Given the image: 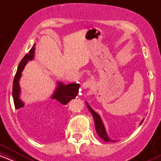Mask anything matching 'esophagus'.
Here are the masks:
<instances>
[{
  "instance_id": "esophagus-1",
  "label": "esophagus",
  "mask_w": 161,
  "mask_h": 161,
  "mask_svg": "<svg viewBox=\"0 0 161 161\" xmlns=\"http://www.w3.org/2000/svg\"><path fill=\"white\" fill-rule=\"evenodd\" d=\"M94 86L93 81L91 80V79H88V80L86 81L85 82H83V84L82 85V88H92Z\"/></svg>"
}]
</instances>
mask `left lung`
<instances>
[{
  "mask_svg": "<svg viewBox=\"0 0 161 161\" xmlns=\"http://www.w3.org/2000/svg\"><path fill=\"white\" fill-rule=\"evenodd\" d=\"M86 104H87V107H88V108L89 109V110L92 113V116H93L94 119H95V125L96 132H97V133L98 134V136L101 138H102L103 140H104L105 142H115V141H113V140L110 139V138L108 136V135H107L106 130H105L104 124H103L102 120H101L100 116L97 114V113L95 112L93 110H92V109L91 108V107L88 104V103H86ZM142 122H143V120L142 121L141 123H142Z\"/></svg>",
  "mask_w": 161,
  "mask_h": 161,
  "instance_id": "1",
  "label": "left lung"
}]
</instances>
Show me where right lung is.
<instances>
[{"label":"right lung","mask_w":161,"mask_h":161,"mask_svg":"<svg viewBox=\"0 0 161 161\" xmlns=\"http://www.w3.org/2000/svg\"><path fill=\"white\" fill-rule=\"evenodd\" d=\"M35 53V45L32 46L29 53L24 56L22 60L19 64L17 71L15 75V78L13 83V98H14V105L16 109L23 108L24 104L23 101L19 99L20 88L19 85V78L21 77V73L23 70L24 66L27 64L29 60H32ZM79 84L77 83H71V84L64 85L62 82H58L56 91L52 96L53 101H51V106H57L58 104L66 105L71 100L74 99L79 93Z\"/></svg>","instance_id":"right-lung-1"}]
</instances>
